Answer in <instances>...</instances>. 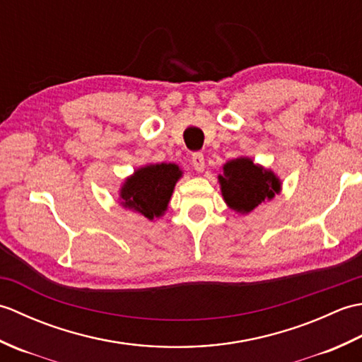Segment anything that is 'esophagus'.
<instances>
[{
  "label": "esophagus",
  "instance_id": "esophagus-1",
  "mask_svg": "<svg viewBox=\"0 0 362 362\" xmlns=\"http://www.w3.org/2000/svg\"><path fill=\"white\" fill-rule=\"evenodd\" d=\"M191 163H193L194 169L197 173H202L205 169V158H204V153L201 152H196L193 153V157H191Z\"/></svg>",
  "mask_w": 362,
  "mask_h": 362
}]
</instances>
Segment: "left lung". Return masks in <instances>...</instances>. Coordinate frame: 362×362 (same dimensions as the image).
Wrapping results in <instances>:
<instances>
[{"instance_id": "obj_1", "label": "left lung", "mask_w": 362, "mask_h": 362, "mask_svg": "<svg viewBox=\"0 0 362 362\" xmlns=\"http://www.w3.org/2000/svg\"><path fill=\"white\" fill-rule=\"evenodd\" d=\"M221 194L230 210L247 214L259 204L272 201L281 191V180L272 169L253 163L250 157L228 160L218 175Z\"/></svg>"}]
</instances>
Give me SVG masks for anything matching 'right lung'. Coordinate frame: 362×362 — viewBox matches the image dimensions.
<instances>
[{
    "instance_id": "add662e5",
    "label": "right lung",
    "mask_w": 362,
    "mask_h": 362,
    "mask_svg": "<svg viewBox=\"0 0 362 362\" xmlns=\"http://www.w3.org/2000/svg\"><path fill=\"white\" fill-rule=\"evenodd\" d=\"M182 175L183 171L175 163H151L138 168L121 183L119 204L122 209L140 213L149 221L161 218Z\"/></svg>"
}]
</instances>
